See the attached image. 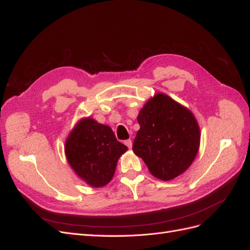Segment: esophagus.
Instances as JSON below:
<instances>
[{
	"label": "esophagus",
	"instance_id": "34e87169",
	"mask_svg": "<svg viewBox=\"0 0 250 250\" xmlns=\"http://www.w3.org/2000/svg\"><path fill=\"white\" fill-rule=\"evenodd\" d=\"M125 145L129 149H131V147H132V141L131 140H126L125 141Z\"/></svg>",
	"mask_w": 250,
	"mask_h": 250
}]
</instances>
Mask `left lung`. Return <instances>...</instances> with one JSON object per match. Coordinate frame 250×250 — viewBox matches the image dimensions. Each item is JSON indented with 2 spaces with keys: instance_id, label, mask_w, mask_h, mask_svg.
Returning a JSON list of instances; mask_svg holds the SVG:
<instances>
[{
  "instance_id": "obj_1",
  "label": "left lung",
  "mask_w": 250,
  "mask_h": 250,
  "mask_svg": "<svg viewBox=\"0 0 250 250\" xmlns=\"http://www.w3.org/2000/svg\"><path fill=\"white\" fill-rule=\"evenodd\" d=\"M138 122L132 151L154 177L172 180L190 167L200 145V128L190 109L157 93L140 110Z\"/></svg>"
}]
</instances>
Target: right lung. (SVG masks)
<instances>
[{
    "label": "right lung",
    "mask_w": 250,
    "mask_h": 250,
    "mask_svg": "<svg viewBox=\"0 0 250 250\" xmlns=\"http://www.w3.org/2000/svg\"><path fill=\"white\" fill-rule=\"evenodd\" d=\"M112 129L93 118H82L67 135L66 161L76 175L93 188L106 186L112 179L119 158L127 151Z\"/></svg>",
    "instance_id": "obj_1"
}]
</instances>
